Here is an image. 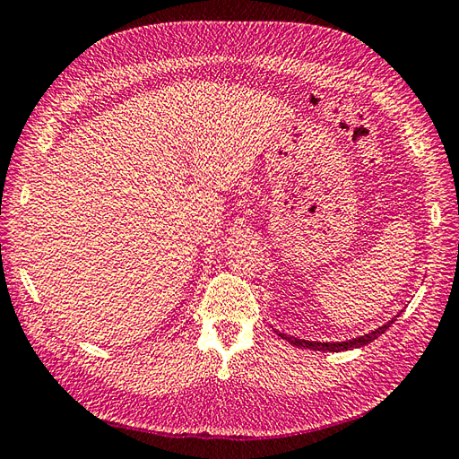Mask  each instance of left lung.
<instances>
[{
  "label": "left lung",
  "instance_id": "1",
  "mask_svg": "<svg viewBox=\"0 0 459 459\" xmlns=\"http://www.w3.org/2000/svg\"><path fill=\"white\" fill-rule=\"evenodd\" d=\"M399 315H401V313H399ZM399 315L393 316L391 321L385 323L383 326H379V328H376V330H371V333H368V334H364V336H358V338H351V340H344V342H311V340H301V338H295V336H290V334H281V333H278V330H275V333H278L283 340H287V342H290V344L299 346V348H311V350H318V351H342V350L361 348V346H366V344H369V342H374L376 338H379L393 323L397 321Z\"/></svg>",
  "mask_w": 459,
  "mask_h": 459
}]
</instances>
